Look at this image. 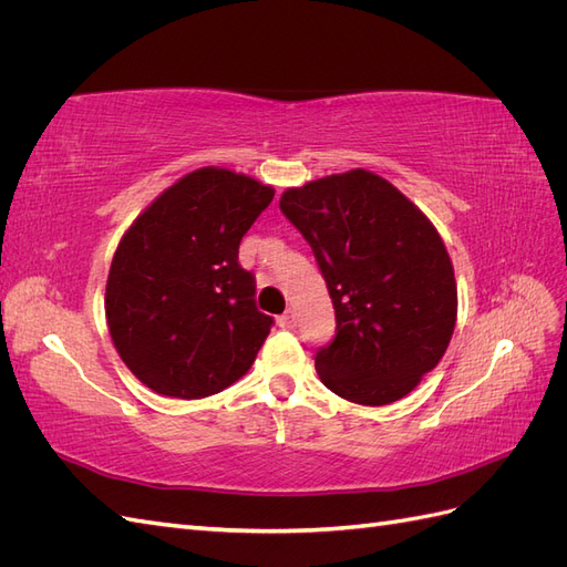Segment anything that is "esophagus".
<instances>
[{
    "instance_id": "34e87169",
    "label": "esophagus",
    "mask_w": 567,
    "mask_h": 567,
    "mask_svg": "<svg viewBox=\"0 0 567 567\" xmlns=\"http://www.w3.org/2000/svg\"><path fill=\"white\" fill-rule=\"evenodd\" d=\"M279 326H281V329H286V331H293L296 326H298V319H296L293 312H286V315L279 317Z\"/></svg>"
}]
</instances>
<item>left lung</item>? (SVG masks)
<instances>
[{
    "label": "left lung",
    "instance_id": "1",
    "mask_svg": "<svg viewBox=\"0 0 567 567\" xmlns=\"http://www.w3.org/2000/svg\"><path fill=\"white\" fill-rule=\"evenodd\" d=\"M279 208L310 244L333 300L336 336L315 354L321 383L354 404L402 400L454 333L456 281L440 234L367 169L288 188Z\"/></svg>",
    "mask_w": 567,
    "mask_h": 567
}]
</instances>
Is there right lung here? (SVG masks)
<instances>
[{"label":"right lung","instance_id":"1","mask_svg":"<svg viewBox=\"0 0 567 567\" xmlns=\"http://www.w3.org/2000/svg\"><path fill=\"white\" fill-rule=\"evenodd\" d=\"M274 188L200 167L167 188L120 241L106 319L127 369L167 398L198 400L250 369L274 323L255 305L238 246Z\"/></svg>","mask_w":567,"mask_h":567}]
</instances>
